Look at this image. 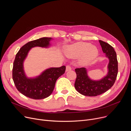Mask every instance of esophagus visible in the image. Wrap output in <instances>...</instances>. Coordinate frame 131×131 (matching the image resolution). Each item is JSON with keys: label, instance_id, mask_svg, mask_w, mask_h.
<instances>
[{"label": "esophagus", "instance_id": "esophagus-1", "mask_svg": "<svg viewBox=\"0 0 131 131\" xmlns=\"http://www.w3.org/2000/svg\"><path fill=\"white\" fill-rule=\"evenodd\" d=\"M71 70H72V68H71V67L70 66H69V65L66 66V72L71 71Z\"/></svg>", "mask_w": 131, "mask_h": 131}]
</instances>
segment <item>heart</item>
Wrapping results in <instances>:
<instances>
[{
    "mask_svg": "<svg viewBox=\"0 0 131 131\" xmlns=\"http://www.w3.org/2000/svg\"><path fill=\"white\" fill-rule=\"evenodd\" d=\"M65 53L70 58H76L80 56V63L86 65L91 63L98 56L99 51L95 46L85 42H78L67 47Z\"/></svg>",
    "mask_w": 131,
    "mask_h": 131,
    "instance_id": "1",
    "label": "heart"
}]
</instances>
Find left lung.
Segmentation results:
<instances>
[{
  "mask_svg": "<svg viewBox=\"0 0 131 131\" xmlns=\"http://www.w3.org/2000/svg\"><path fill=\"white\" fill-rule=\"evenodd\" d=\"M99 42L103 52L109 59L108 72L106 76L98 81L92 80L88 77L85 68H78L75 70L77 73L75 88L80 93L85 96L93 97L106 92L113 86L117 75L118 61L114 49L104 41L99 40Z\"/></svg>",
  "mask_w": 131,
  "mask_h": 131,
  "instance_id": "1",
  "label": "left lung"
}]
</instances>
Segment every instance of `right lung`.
Returning <instances> with one entry per match:
<instances>
[{"label": "right lung", "instance_id": "right-lung-1", "mask_svg": "<svg viewBox=\"0 0 131 131\" xmlns=\"http://www.w3.org/2000/svg\"><path fill=\"white\" fill-rule=\"evenodd\" d=\"M51 38L43 37L27 42L16 54L13 63V80L18 91L26 97L33 99L47 98L52 93L57 80L65 73V66L60 67H51L46 70L34 78L26 77L23 63L32 48L40 47L48 48Z\"/></svg>", "mask_w": 131, "mask_h": 131}]
</instances>
